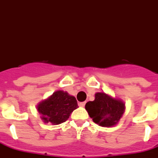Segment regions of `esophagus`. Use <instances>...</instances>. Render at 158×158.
<instances>
[{"mask_svg":"<svg viewBox=\"0 0 158 158\" xmlns=\"http://www.w3.org/2000/svg\"><path fill=\"white\" fill-rule=\"evenodd\" d=\"M79 106H81V107H85V102H80L79 104Z\"/></svg>","mask_w":158,"mask_h":158,"instance_id":"obj_1","label":"esophagus"}]
</instances>
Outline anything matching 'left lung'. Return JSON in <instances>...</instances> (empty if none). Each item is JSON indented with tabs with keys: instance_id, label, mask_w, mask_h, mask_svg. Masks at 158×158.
Returning a JSON list of instances; mask_svg holds the SVG:
<instances>
[{
	"instance_id": "8db88e82",
	"label": "left lung",
	"mask_w": 158,
	"mask_h": 158,
	"mask_svg": "<svg viewBox=\"0 0 158 158\" xmlns=\"http://www.w3.org/2000/svg\"><path fill=\"white\" fill-rule=\"evenodd\" d=\"M85 110L94 123L100 127H110L120 121L125 111V104L121 100L99 92L95 94L94 101L86 103Z\"/></svg>"
}]
</instances>
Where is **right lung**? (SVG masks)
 I'll use <instances>...</instances> for the list:
<instances>
[{
  "label": "right lung",
  "instance_id": "right-lung-1",
  "mask_svg": "<svg viewBox=\"0 0 158 158\" xmlns=\"http://www.w3.org/2000/svg\"><path fill=\"white\" fill-rule=\"evenodd\" d=\"M78 108L75 97L63 90L55 91L47 100L40 102L37 110L45 123L58 125L66 121L70 114Z\"/></svg>",
  "mask_w": 158,
  "mask_h": 158
}]
</instances>
